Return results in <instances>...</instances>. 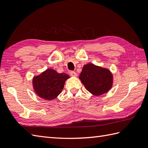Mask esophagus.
Segmentation results:
<instances>
[{
  "label": "esophagus",
  "mask_w": 148,
  "mask_h": 148,
  "mask_svg": "<svg viewBox=\"0 0 148 148\" xmlns=\"http://www.w3.org/2000/svg\"><path fill=\"white\" fill-rule=\"evenodd\" d=\"M70 75H71V76H73V77H77V73H75L74 71L70 72Z\"/></svg>",
  "instance_id": "obj_1"
}]
</instances>
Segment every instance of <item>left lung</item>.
Segmentation results:
<instances>
[{
  "label": "left lung",
  "mask_w": 148,
  "mask_h": 148,
  "mask_svg": "<svg viewBox=\"0 0 148 148\" xmlns=\"http://www.w3.org/2000/svg\"><path fill=\"white\" fill-rule=\"evenodd\" d=\"M79 78L86 89L97 96L108 92L113 84V75L110 71L92 63L83 66Z\"/></svg>",
  "instance_id": "8db88e82"
}]
</instances>
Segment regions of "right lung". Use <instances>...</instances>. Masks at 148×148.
<instances>
[{"mask_svg": "<svg viewBox=\"0 0 148 148\" xmlns=\"http://www.w3.org/2000/svg\"><path fill=\"white\" fill-rule=\"evenodd\" d=\"M70 77L65 73L47 69L32 79V86L37 95L42 99L51 101L61 93L66 81Z\"/></svg>", "mask_w": 148, "mask_h": 148, "instance_id": "obj_1", "label": "right lung"}]
</instances>
